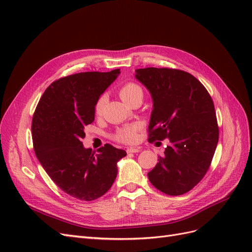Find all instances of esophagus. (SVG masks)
<instances>
[{
	"mask_svg": "<svg viewBox=\"0 0 252 252\" xmlns=\"http://www.w3.org/2000/svg\"><path fill=\"white\" fill-rule=\"evenodd\" d=\"M141 148L139 147H129L127 148V152L128 154H136V152H140Z\"/></svg>",
	"mask_w": 252,
	"mask_h": 252,
	"instance_id": "esophagus-1",
	"label": "esophagus"
}]
</instances>
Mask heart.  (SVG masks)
<instances>
[{"mask_svg":"<svg viewBox=\"0 0 252 252\" xmlns=\"http://www.w3.org/2000/svg\"><path fill=\"white\" fill-rule=\"evenodd\" d=\"M119 94H120V96L123 98L126 103L130 105H132L135 101L143 100V94H144L143 89L138 85V84L132 83V82L124 84V85L120 88ZM104 102H105V95H102L100 98H98L95 105V112L97 114L101 113L104 106ZM140 129H141L140 124L124 126L118 129L117 132L114 133L113 138L118 142L131 144V143H134L136 139H138V132Z\"/></svg>","mask_w":252,"mask_h":252,"instance_id":"b5f03b06","label":"heart"}]
</instances>
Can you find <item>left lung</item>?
I'll use <instances>...</instances> for the list:
<instances>
[{"label":"left lung","instance_id":"1","mask_svg":"<svg viewBox=\"0 0 252 252\" xmlns=\"http://www.w3.org/2000/svg\"><path fill=\"white\" fill-rule=\"evenodd\" d=\"M135 78L154 101L148 141L170 143L148 179L166 194H184L204 178L217 148L219 126L212 98L199 80L183 70L141 68Z\"/></svg>","mask_w":252,"mask_h":252}]
</instances>
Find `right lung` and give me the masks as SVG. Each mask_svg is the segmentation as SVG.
I'll return each mask as SVG.
<instances>
[{
	"instance_id": "add662e5",
	"label": "right lung",
	"mask_w": 252,
	"mask_h": 252,
	"mask_svg": "<svg viewBox=\"0 0 252 252\" xmlns=\"http://www.w3.org/2000/svg\"><path fill=\"white\" fill-rule=\"evenodd\" d=\"M119 74L120 69H114L61 78L45 90L33 114L37 159L64 192L81 201H94L107 192L117 178V163L127 155L110 144L95 154L82 143L84 128L94 121L97 100Z\"/></svg>"
}]
</instances>
